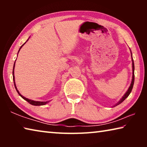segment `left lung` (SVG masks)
<instances>
[{
    "mask_svg": "<svg viewBox=\"0 0 147 147\" xmlns=\"http://www.w3.org/2000/svg\"><path fill=\"white\" fill-rule=\"evenodd\" d=\"M130 53H131V61H132V79H131V82L130 86L128 88V90L126 91V92L125 93H124V95L122 96V98L120 99V100H119L118 102L116 103L113 107L117 106V105H119V104H120L121 103L123 102L124 100H125V99L129 96V94H130L131 90H132V88H133V86H134V60H133V58H132V53H131V50H130Z\"/></svg>",
    "mask_w": 147,
    "mask_h": 147,
    "instance_id": "1",
    "label": "left lung"
}]
</instances>
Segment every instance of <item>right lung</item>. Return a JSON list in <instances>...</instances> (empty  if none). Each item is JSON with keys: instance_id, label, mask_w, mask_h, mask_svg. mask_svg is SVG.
Returning a JSON list of instances; mask_svg holds the SVG:
<instances>
[{"instance_id": "add662e5", "label": "right lung", "mask_w": 147, "mask_h": 147, "mask_svg": "<svg viewBox=\"0 0 147 147\" xmlns=\"http://www.w3.org/2000/svg\"><path fill=\"white\" fill-rule=\"evenodd\" d=\"M29 38H30V37H29ZM29 38H28V39H27V41L25 42V43H24L23 45H22V46H21V47H20V49H19V51H18V53H17V55H18V54H19V53L20 50H21V49L22 48V47H23V46L25 44L27 41H28ZM15 65H16V61H15V63H14V64H13V80L15 88H16V91H17V93H18V94H19V95L21 96V97L24 99V100H25L26 101L28 102V103H30V104H32V105H34V106H43V105H45V104H47V103H49V102L51 101V100H48V101H46V102H41V101H36V100H31V99H29V98H26V97H24V96L22 95V94L19 93V91H18V89H17V86H16V81H15V76H14Z\"/></svg>"}]
</instances>
